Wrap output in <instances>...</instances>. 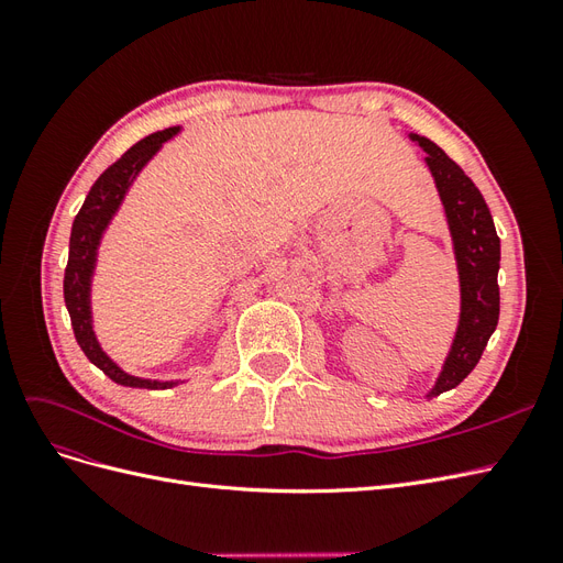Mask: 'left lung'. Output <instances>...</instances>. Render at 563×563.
Segmentation results:
<instances>
[{
    "instance_id": "obj_1",
    "label": "left lung",
    "mask_w": 563,
    "mask_h": 563,
    "mask_svg": "<svg viewBox=\"0 0 563 563\" xmlns=\"http://www.w3.org/2000/svg\"><path fill=\"white\" fill-rule=\"evenodd\" d=\"M408 141L424 150V166L444 207L460 286V314L451 347L434 385L424 395V399H432L470 376L498 327L500 240L482 192L463 168L424 135L408 131Z\"/></svg>"
}]
</instances>
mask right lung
<instances>
[{
    "label": "right lung",
    "instance_id": "obj_1",
    "mask_svg": "<svg viewBox=\"0 0 563 563\" xmlns=\"http://www.w3.org/2000/svg\"><path fill=\"white\" fill-rule=\"evenodd\" d=\"M183 131V126H168L164 131L150 133L143 141L129 147L122 159H117L106 174L93 183L87 199H84L81 209L73 223L70 232V255H67L65 279H63V296L65 308L70 312L73 331L79 347L89 356V362L106 373L110 380L124 387H141V389H168L183 385L187 380H152L133 376L124 371L112 356L100 345L93 327V277L98 265V251L103 244V236L114 220V216L122 209V203L131 190L135 178L141 176L143 168L155 159L157 152L172 139Z\"/></svg>",
    "mask_w": 563,
    "mask_h": 563
}]
</instances>
